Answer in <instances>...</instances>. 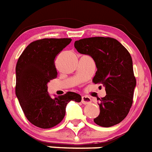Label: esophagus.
I'll list each match as a JSON object with an SVG mask.
<instances>
[{
	"mask_svg": "<svg viewBox=\"0 0 152 152\" xmlns=\"http://www.w3.org/2000/svg\"><path fill=\"white\" fill-rule=\"evenodd\" d=\"M91 101H92V99L88 96H82V103L83 104H90Z\"/></svg>",
	"mask_w": 152,
	"mask_h": 152,
	"instance_id": "obj_1",
	"label": "esophagus"
}]
</instances>
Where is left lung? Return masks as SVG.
Wrapping results in <instances>:
<instances>
[{
    "label": "left lung",
    "instance_id": "left-lung-1",
    "mask_svg": "<svg viewBox=\"0 0 152 152\" xmlns=\"http://www.w3.org/2000/svg\"><path fill=\"white\" fill-rule=\"evenodd\" d=\"M75 48L94 59L97 70L93 82L105 87L107 95L99 99V115L93 121L102 127L118 124L129 112L137 83L130 54L109 37L80 39L75 42Z\"/></svg>",
    "mask_w": 152,
    "mask_h": 152
}]
</instances>
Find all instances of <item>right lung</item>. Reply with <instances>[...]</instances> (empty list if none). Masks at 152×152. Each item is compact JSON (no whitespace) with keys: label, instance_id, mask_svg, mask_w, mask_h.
Wrapping results in <instances>:
<instances>
[{"label":"right lung","instance_id":"right-lung-1","mask_svg":"<svg viewBox=\"0 0 152 152\" xmlns=\"http://www.w3.org/2000/svg\"><path fill=\"white\" fill-rule=\"evenodd\" d=\"M70 38H43L31 42L17 62L15 94L28 121L42 129L53 128L64 119L70 100L82 96L67 92L51 98L47 84L57 77L56 56L68 45Z\"/></svg>","mask_w":152,"mask_h":152}]
</instances>
